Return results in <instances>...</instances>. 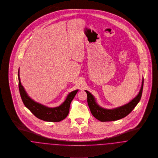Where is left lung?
Returning a JSON list of instances; mask_svg holds the SVG:
<instances>
[{"label":"left lung","instance_id":"obj_1","mask_svg":"<svg viewBox=\"0 0 158 158\" xmlns=\"http://www.w3.org/2000/svg\"><path fill=\"white\" fill-rule=\"evenodd\" d=\"M144 80L143 78L141 89L137 96L129 103L118 108L107 109L100 107L96 103L94 97L89 91L85 90L87 94V103L91 114L97 119L102 122L113 121L120 119L128 115L138 104L141 99L143 88Z\"/></svg>","mask_w":158,"mask_h":158}]
</instances>
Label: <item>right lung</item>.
<instances>
[{
	"label": "right lung",
	"mask_w": 158,
	"mask_h": 158,
	"mask_svg": "<svg viewBox=\"0 0 158 158\" xmlns=\"http://www.w3.org/2000/svg\"><path fill=\"white\" fill-rule=\"evenodd\" d=\"M18 81L21 98L25 107L39 119L48 122H59L67 117L69 113L70 104L78 90H75L69 93L65 100L60 106L49 108L34 101L28 96L20 81L19 69H18Z\"/></svg>",
	"instance_id": "obj_1"
}]
</instances>
